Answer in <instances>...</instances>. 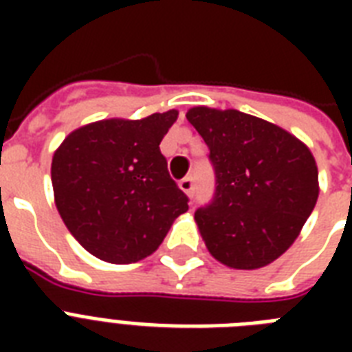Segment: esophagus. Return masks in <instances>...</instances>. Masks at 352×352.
I'll return each instance as SVG.
<instances>
[{"label": "esophagus", "instance_id": "1", "mask_svg": "<svg viewBox=\"0 0 352 352\" xmlns=\"http://www.w3.org/2000/svg\"><path fill=\"white\" fill-rule=\"evenodd\" d=\"M179 188H181L182 192L186 193L188 197H193V181H192V177H186V179H182V181L179 182Z\"/></svg>", "mask_w": 352, "mask_h": 352}]
</instances>
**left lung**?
I'll return each mask as SVG.
<instances>
[{
    "mask_svg": "<svg viewBox=\"0 0 352 352\" xmlns=\"http://www.w3.org/2000/svg\"><path fill=\"white\" fill-rule=\"evenodd\" d=\"M186 118L215 170L214 201L195 212L206 248L230 268L267 267L294 243L316 206L311 149L283 127L237 109L199 106Z\"/></svg>",
    "mask_w": 352,
    "mask_h": 352,
    "instance_id": "1",
    "label": "left lung"
}]
</instances>
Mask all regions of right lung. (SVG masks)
Masks as SVG:
<instances>
[{"label": "right lung", "instance_id": "obj_1", "mask_svg": "<svg viewBox=\"0 0 352 352\" xmlns=\"http://www.w3.org/2000/svg\"><path fill=\"white\" fill-rule=\"evenodd\" d=\"M179 111L109 118L69 133L51 164L54 203L85 250L127 265L151 256L188 197L168 173L159 144Z\"/></svg>", "mask_w": 352, "mask_h": 352}]
</instances>
